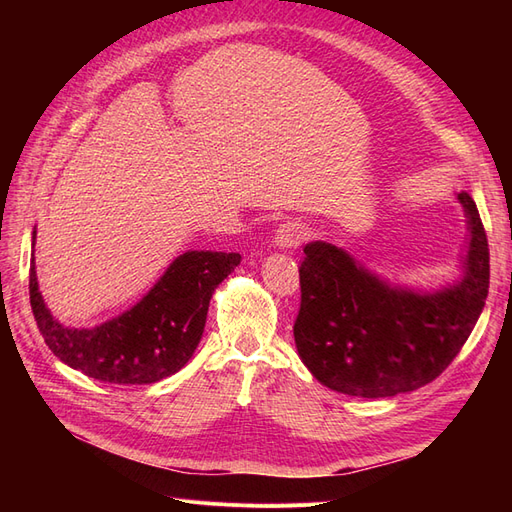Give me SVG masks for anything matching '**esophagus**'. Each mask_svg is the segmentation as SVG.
<instances>
[{
    "mask_svg": "<svg viewBox=\"0 0 512 512\" xmlns=\"http://www.w3.org/2000/svg\"><path fill=\"white\" fill-rule=\"evenodd\" d=\"M307 237V226L303 222H284L275 230V245L280 250H294Z\"/></svg>",
    "mask_w": 512,
    "mask_h": 512,
    "instance_id": "esophagus-1",
    "label": "esophagus"
}]
</instances>
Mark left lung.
<instances>
[{"instance_id": "left-lung-1", "label": "left lung", "mask_w": 512, "mask_h": 512, "mask_svg": "<svg viewBox=\"0 0 512 512\" xmlns=\"http://www.w3.org/2000/svg\"><path fill=\"white\" fill-rule=\"evenodd\" d=\"M468 218L461 275L438 290L395 286L327 241L303 247L301 309L294 344L303 365L329 389L393 397L436 380L468 342L489 292V247L476 203Z\"/></svg>"}]
</instances>
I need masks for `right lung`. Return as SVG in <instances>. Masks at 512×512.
Returning <instances> with one entry per match:
<instances>
[{
	"instance_id": "add662e5",
	"label": "right lung",
	"mask_w": 512,
	"mask_h": 512,
	"mask_svg": "<svg viewBox=\"0 0 512 512\" xmlns=\"http://www.w3.org/2000/svg\"><path fill=\"white\" fill-rule=\"evenodd\" d=\"M239 262V254L185 252L126 312L91 329H74L46 307L32 260L29 301L46 346L61 363L108 384H153L177 374L192 359L213 292Z\"/></svg>"
}]
</instances>
